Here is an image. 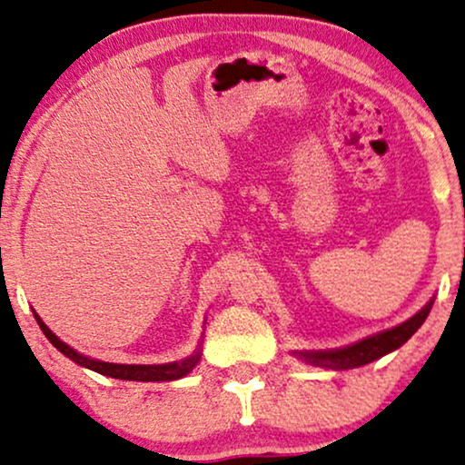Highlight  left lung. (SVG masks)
I'll list each match as a JSON object with an SVG mask.
<instances>
[{"mask_svg":"<svg viewBox=\"0 0 465 465\" xmlns=\"http://www.w3.org/2000/svg\"><path fill=\"white\" fill-rule=\"evenodd\" d=\"M431 304L433 301H429L419 313L410 317V320L403 322V324L391 328V331L373 334V337L358 341V343L348 345V348L331 350V351H296V354L298 358H302L304 362L313 364V367L334 369V371L362 367V364L378 361V358L389 354V351L401 348L405 341L412 337V334L422 326V322L427 320L429 311H431Z\"/></svg>","mask_w":465,"mask_h":465,"instance_id":"left-lung-1","label":"left lung"}]
</instances>
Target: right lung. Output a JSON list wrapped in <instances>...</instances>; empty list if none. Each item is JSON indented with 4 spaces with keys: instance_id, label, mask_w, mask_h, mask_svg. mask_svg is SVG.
Masks as SVG:
<instances>
[{
    "instance_id": "right-lung-1",
    "label": "right lung",
    "mask_w": 465,
    "mask_h": 465,
    "mask_svg": "<svg viewBox=\"0 0 465 465\" xmlns=\"http://www.w3.org/2000/svg\"><path fill=\"white\" fill-rule=\"evenodd\" d=\"M36 322L40 326V331L45 332V337L55 345L57 350L62 351L64 356H68L70 361H74L81 367L92 369V371L101 373V375H109V378L115 380H133V381H169V380H180L184 378L186 373L193 371V367L199 362V350L195 354L184 358L180 362H169V364H115V362H103V361H92V358H85L79 351H74L70 345L64 343L53 334L49 328L40 317L36 315Z\"/></svg>"
}]
</instances>
